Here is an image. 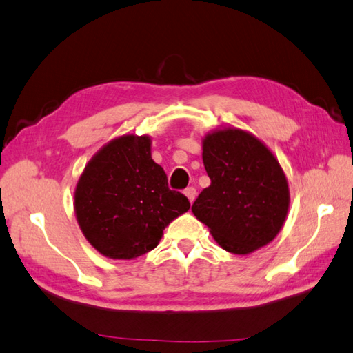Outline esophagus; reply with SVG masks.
Returning a JSON list of instances; mask_svg holds the SVG:
<instances>
[{"label":"esophagus","mask_w":353,"mask_h":353,"mask_svg":"<svg viewBox=\"0 0 353 353\" xmlns=\"http://www.w3.org/2000/svg\"><path fill=\"white\" fill-rule=\"evenodd\" d=\"M185 196L188 197V200H190L191 203L194 202V200H196V196H197V191H196L194 186H190V188H186V190H185Z\"/></svg>","instance_id":"1"}]
</instances>
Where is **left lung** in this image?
Segmentation results:
<instances>
[{"instance_id":"8db88e82","label":"left lung","mask_w":353,"mask_h":353,"mask_svg":"<svg viewBox=\"0 0 353 353\" xmlns=\"http://www.w3.org/2000/svg\"><path fill=\"white\" fill-rule=\"evenodd\" d=\"M202 157L211 185L191 210L214 240L232 254L272 241L286 220L289 188L266 145L243 130H216L205 136Z\"/></svg>"}]
</instances>
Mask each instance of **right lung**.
Here are the masks:
<instances>
[{
    "label": "right lung",
    "instance_id": "right-lung-1",
    "mask_svg": "<svg viewBox=\"0 0 353 353\" xmlns=\"http://www.w3.org/2000/svg\"><path fill=\"white\" fill-rule=\"evenodd\" d=\"M190 206L182 192L168 188L163 168L151 159L150 136L108 142L87 163L74 190L82 234L110 259L130 260L154 250L165 228Z\"/></svg>",
    "mask_w": 353,
    "mask_h": 353
}]
</instances>
